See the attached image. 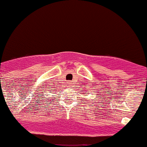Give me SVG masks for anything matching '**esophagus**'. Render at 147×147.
<instances>
[{"label": "esophagus", "instance_id": "esophagus-1", "mask_svg": "<svg viewBox=\"0 0 147 147\" xmlns=\"http://www.w3.org/2000/svg\"><path fill=\"white\" fill-rule=\"evenodd\" d=\"M67 84H68V85H71V82H67Z\"/></svg>", "mask_w": 147, "mask_h": 147}]
</instances>
